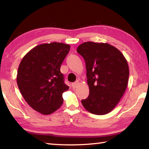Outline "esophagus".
I'll list each match as a JSON object with an SVG mask.
<instances>
[{
	"label": "esophagus",
	"instance_id": "esophagus-1",
	"mask_svg": "<svg viewBox=\"0 0 149 149\" xmlns=\"http://www.w3.org/2000/svg\"><path fill=\"white\" fill-rule=\"evenodd\" d=\"M77 85H78V81H75V82H74V83H73V84H72V87H73V88H75V87H77Z\"/></svg>",
	"mask_w": 149,
	"mask_h": 149
}]
</instances>
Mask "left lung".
Instances as JSON below:
<instances>
[{"label": "left lung", "instance_id": "left-lung-1", "mask_svg": "<svg viewBox=\"0 0 149 149\" xmlns=\"http://www.w3.org/2000/svg\"><path fill=\"white\" fill-rule=\"evenodd\" d=\"M77 52L85 62L89 95L81 100L84 108L96 115L111 112L127 86L129 67L124 56L110 44L85 42Z\"/></svg>", "mask_w": 149, "mask_h": 149}]
</instances>
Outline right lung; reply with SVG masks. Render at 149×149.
Here are the masks:
<instances>
[{"label": "right lung", "instance_id": "1", "mask_svg": "<svg viewBox=\"0 0 149 149\" xmlns=\"http://www.w3.org/2000/svg\"><path fill=\"white\" fill-rule=\"evenodd\" d=\"M70 49L69 45L62 42L41 44L27 52L20 62L17 86L27 104L42 114L58 109L63 103L62 93L69 89L60 66Z\"/></svg>", "mask_w": 149, "mask_h": 149}]
</instances>
